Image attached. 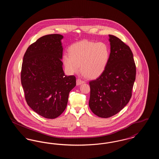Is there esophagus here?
I'll return each instance as SVG.
<instances>
[{
	"label": "esophagus",
	"mask_w": 159,
	"mask_h": 159,
	"mask_svg": "<svg viewBox=\"0 0 159 159\" xmlns=\"http://www.w3.org/2000/svg\"><path fill=\"white\" fill-rule=\"evenodd\" d=\"M84 83V82L83 81V80H80V79H77V80H76V84H77V85H80V84H81Z\"/></svg>",
	"instance_id": "1"
}]
</instances>
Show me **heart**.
I'll return each instance as SVG.
<instances>
[{
    "label": "heart",
    "instance_id": "obj_1",
    "mask_svg": "<svg viewBox=\"0 0 159 159\" xmlns=\"http://www.w3.org/2000/svg\"><path fill=\"white\" fill-rule=\"evenodd\" d=\"M68 55L63 57V63L68 73L78 72L80 66L84 76L96 79L106 70L110 51L105 43L83 40L71 46Z\"/></svg>",
    "mask_w": 159,
    "mask_h": 159
}]
</instances>
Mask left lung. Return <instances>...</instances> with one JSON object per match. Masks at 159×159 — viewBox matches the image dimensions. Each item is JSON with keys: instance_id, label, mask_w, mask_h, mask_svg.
I'll return each instance as SVG.
<instances>
[{"instance_id": "8db88e82", "label": "left lung", "mask_w": 159, "mask_h": 159, "mask_svg": "<svg viewBox=\"0 0 159 159\" xmlns=\"http://www.w3.org/2000/svg\"><path fill=\"white\" fill-rule=\"evenodd\" d=\"M108 36L110 57L107 67L102 75L89 82V106L102 118L113 116L127 105L136 77V66L129 46L113 35Z\"/></svg>"}]
</instances>
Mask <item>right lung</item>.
<instances>
[{
  "mask_svg": "<svg viewBox=\"0 0 159 159\" xmlns=\"http://www.w3.org/2000/svg\"><path fill=\"white\" fill-rule=\"evenodd\" d=\"M58 34H48L29 46L23 57L21 81L31 108L46 119H55L65 110L76 77L65 75L63 48Z\"/></svg>",
  "mask_w": 159,
  "mask_h": 159,
  "instance_id": "add662e5",
  "label": "right lung"
}]
</instances>
